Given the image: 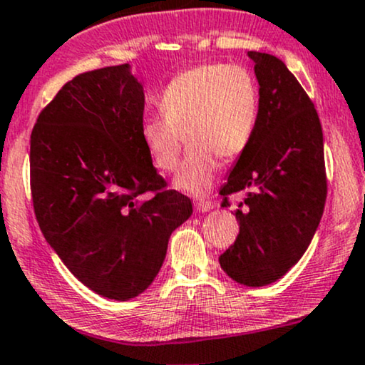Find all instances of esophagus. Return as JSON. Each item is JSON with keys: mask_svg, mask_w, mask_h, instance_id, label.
Instances as JSON below:
<instances>
[{"mask_svg": "<svg viewBox=\"0 0 365 365\" xmlns=\"http://www.w3.org/2000/svg\"><path fill=\"white\" fill-rule=\"evenodd\" d=\"M195 209H197V212H202V214H204V212H209V210L214 209V202H210V200H198L197 204H195Z\"/></svg>", "mask_w": 365, "mask_h": 365, "instance_id": "1", "label": "esophagus"}]
</instances>
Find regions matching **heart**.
<instances>
[{"label":"heart","instance_id":"heart-1","mask_svg":"<svg viewBox=\"0 0 365 365\" xmlns=\"http://www.w3.org/2000/svg\"><path fill=\"white\" fill-rule=\"evenodd\" d=\"M161 118L145 119L141 141L161 172L177 168L183 138L190 146L175 178L178 190L204 195L220 168L247 150L259 116V87L237 63H204L175 76L158 96Z\"/></svg>","mask_w":365,"mask_h":365}]
</instances>
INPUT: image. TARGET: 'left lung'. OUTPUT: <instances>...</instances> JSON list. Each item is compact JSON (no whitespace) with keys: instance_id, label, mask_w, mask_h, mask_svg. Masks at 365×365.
<instances>
[{"instance_id":"1","label":"left lung","mask_w":365,"mask_h":365,"mask_svg":"<svg viewBox=\"0 0 365 365\" xmlns=\"http://www.w3.org/2000/svg\"><path fill=\"white\" fill-rule=\"evenodd\" d=\"M259 82L255 136L220 188L246 192L239 204L236 242L220 267L237 283H274L305 255L324 214L327 177L324 133L317 109L283 60L247 52Z\"/></svg>"}]
</instances>
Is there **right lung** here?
Returning a JSON list of instances; mask_svg holds the SVG:
<instances>
[{
	"instance_id": "1",
	"label": "right lung",
	"mask_w": 365,
	"mask_h": 365,
	"mask_svg": "<svg viewBox=\"0 0 365 365\" xmlns=\"http://www.w3.org/2000/svg\"><path fill=\"white\" fill-rule=\"evenodd\" d=\"M143 110L145 92L128 63L98 68L57 92L30 140L41 234L81 283L118 302L153 283L170 236L193 212L153 167Z\"/></svg>"
}]
</instances>
